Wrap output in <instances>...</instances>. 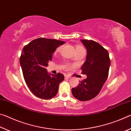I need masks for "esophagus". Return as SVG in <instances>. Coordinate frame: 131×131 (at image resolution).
I'll list each match as a JSON object with an SVG mask.
<instances>
[{
	"label": "esophagus",
	"instance_id": "34e87169",
	"mask_svg": "<svg viewBox=\"0 0 131 131\" xmlns=\"http://www.w3.org/2000/svg\"><path fill=\"white\" fill-rule=\"evenodd\" d=\"M65 78H66V79H70V76H69V75H65Z\"/></svg>",
	"mask_w": 131,
	"mask_h": 131
}]
</instances>
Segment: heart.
I'll list each match as a JSON object with an SVG mask.
<instances>
[{
  "mask_svg": "<svg viewBox=\"0 0 131 131\" xmlns=\"http://www.w3.org/2000/svg\"><path fill=\"white\" fill-rule=\"evenodd\" d=\"M62 46H60V47H59L58 48V49H57V50L58 51H59V50H61V49L62 48ZM81 47H80V46H78V47H77V48H81Z\"/></svg>",
  "mask_w": 131,
  "mask_h": 131,
  "instance_id": "1",
  "label": "heart"
}]
</instances>
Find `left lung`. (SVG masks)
I'll use <instances>...</instances> for the list:
<instances>
[{"label": "left lung", "mask_w": 131, "mask_h": 131, "mask_svg": "<svg viewBox=\"0 0 131 131\" xmlns=\"http://www.w3.org/2000/svg\"><path fill=\"white\" fill-rule=\"evenodd\" d=\"M87 48L86 61L81 67V73L87 77L80 81L72 92L76 99L81 101L92 99L100 92L107 79L110 59L107 50L98 43L91 40H81Z\"/></svg>", "instance_id": "1"}]
</instances>
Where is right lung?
Listing matches in <instances>:
<instances>
[{
  "label": "right lung",
  "instance_id": "right-lung-1",
  "mask_svg": "<svg viewBox=\"0 0 131 131\" xmlns=\"http://www.w3.org/2000/svg\"><path fill=\"white\" fill-rule=\"evenodd\" d=\"M63 41L40 37L24 46L19 62L24 78L33 94L41 99L54 97L58 91L59 85L64 80L61 73L50 76L46 68L52 59V55Z\"/></svg>",
  "mask_w": 131,
  "mask_h": 131
}]
</instances>
